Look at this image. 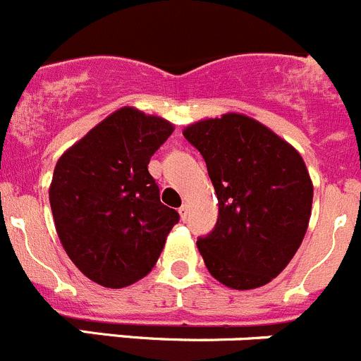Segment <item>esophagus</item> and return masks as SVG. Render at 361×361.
Here are the masks:
<instances>
[{
  "label": "esophagus",
  "instance_id": "obj_1",
  "mask_svg": "<svg viewBox=\"0 0 361 361\" xmlns=\"http://www.w3.org/2000/svg\"><path fill=\"white\" fill-rule=\"evenodd\" d=\"M188 213H190V209H188L186 204H184V206L178 207V214H180V218H183V220H186V218H188Z\"/></svg>",
  "mask_w": 361,
  "mask_h": 361
}]
</instances>
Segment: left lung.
<instances>
[{
    "mask_svg": "<svg viewBox=\"0 0 361 361\" xmlns=\"http://www.w3.org/2000/svg\"><path fill=\"white\" fill-rule=\"evenodd\" d=\"M218 198L214 229L197 240L207 270L229 288L270 283L308 229L313 184L299 152L243 114L190 125Z\"/></svg>",
    "mask_w": 361,
    "mask_h": 361,
    "instance_id": "obj_1",
    "label": "left lung"
}]
</instances>
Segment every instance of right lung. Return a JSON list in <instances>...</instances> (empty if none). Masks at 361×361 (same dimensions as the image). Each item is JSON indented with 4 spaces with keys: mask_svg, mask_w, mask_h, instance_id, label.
<instances>
[{
    "mask_svg": "<svg viewBox=\"0 0 361 361\" xmlns=\"http://www.w3.org/2000/svg\"><path fill=\"white\" fill-rule=\"evenodd\" d=\"M171 132L163 118L123 107L73 145L53 171L49 206L62 247L105 288L143 279L178 221L148 171Z\"/></svg>",
    "mask_w": 361,
    "mask_h": 361,
    "instance_id": "add662e5",
    "label": "right lung"
}]
</instances>
